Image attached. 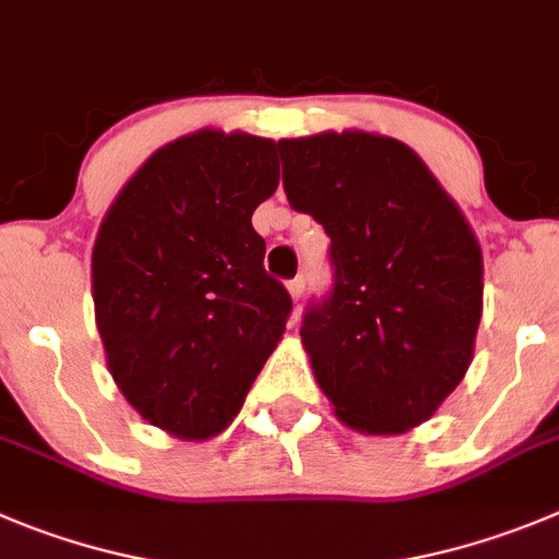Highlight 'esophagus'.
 Masks as SVG:
<instances>
[{"instance_id":"1","label":"esophagus","mask_w":559,"mask_h":559,"mask_svg":"<svg viewBox=\"0 0 559 559\" xmlns=\"http://www.w3.org/2000/svg\"><path fill=\"white\" fill-rule=\"evenodd\" d=\"M288 294H290V299L299 301V296L305 294V280H301V276L290 280V283H288Z\"/></svg>"}]
</instances>
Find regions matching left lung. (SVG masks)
I'll list each match as a JSON object with an SVG mask.
<instances>
[{
	"label": "left lung",
	"instance_id": "left-lung-1",
	"mask_svg": "<svg viewBox=\"0 0 559 559\" xmlns=\"http://www.w3.org/2000/svg\"><path fill=\"white\" fill-rule=\"evenodd\" d=\"M290 207L330 235L332 294L301 321L316 382L346 427L402 435L474 360L483 249L427 163L366 130L283 138Z\"/></svg>",
	"mask_w": 559,
	"mask_h": 559
}]
</instances>
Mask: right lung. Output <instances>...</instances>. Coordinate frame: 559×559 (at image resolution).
<instances>
[{
	"mask_svg": "<svg viewBox=\"0 0 559 559\" xmlns=\"http://www.w3.org/2000/svg\"><path fill=\"white\" fill-rule=\"evenodd\" d=\"M280 143L204 130L121 188L91 254L105 360L127 402L182 440L227 429L290 316L252 213L280 186Z\"/></svg>",
	"mask_w": 559,
	"mask_h": 559,
	"instance_id": "add662e5",
	"label": "right lung"
}]
</instances>
